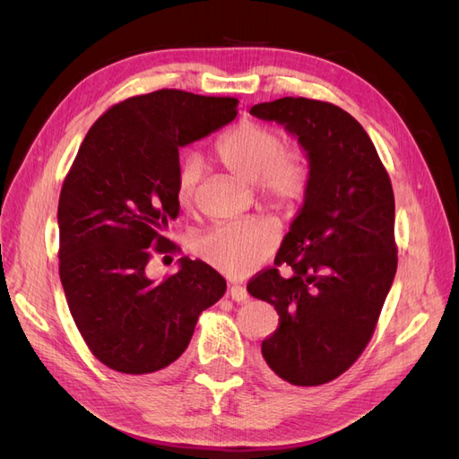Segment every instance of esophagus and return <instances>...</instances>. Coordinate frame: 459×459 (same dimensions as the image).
I'll list each match as a JSON object with an SVG mask.
<instances>
[{"label":"esophagus","instance_id":"obj_1","mask_svg":"<svg viewBox=\"0 0 459 459\" xmlns=\"http://www.w3.org/2000/svg\"><path fill=\"white\" fill-rule=\"evenodd\" d=\"M228 295L235 302H245L248 299V290L243 285H231L230 290H228Z\"/></svg>","mask_w":459,"mask_h":459}]
</instances>
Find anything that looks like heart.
Masks as SVG:
<instances>
[{"mask_svg":"<svg viewBox=\"0 0 459 459\" xmlns=\"http://www.w3.org/2000/svg\"><path fill=\"white\" fill-rule=\"evenodd\" d=\"M216 159L248 184L275 208H295L307 199L312 186V162L300 151H289L287 135L270 124L241 120L214 143ZM201 162L186 155L174 178V197L182 208L195 201ZM277 238L258 221H230L206 231L193 243V253L230 275H247L266 260Z\"/></svg>","mask_w":459,"mask_h":459,"instance_id":"1","label":"heart"}]
</instances>
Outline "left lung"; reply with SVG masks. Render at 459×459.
Listing matches in <instances>:
<instances>
[{"mask_svg":"<svg viewBox=\"0 0 459 459\" xmlns=\"http://www.w3.org/2000/svg\"><path fill=\"white\" fill-rule=\"evenodd\" d=\"M251 115L299 137L312 162V186L275 255L273 268L247 285L277 310L280 325L262 341L277 377L317 386L349 369L377 327L398 266L394 193L368 132L341 107L281 97ZM294 270L281 278L279 266Z\"/></svg>","mask_w":459,"mask_h":459,"instance_id":"obj_1","label":"left lung"}]
</instances>
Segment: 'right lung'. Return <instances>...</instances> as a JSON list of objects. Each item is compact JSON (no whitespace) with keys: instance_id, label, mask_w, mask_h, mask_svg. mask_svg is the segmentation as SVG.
Segmentation results:
<instances>
[{"instance_id":"add662e5","label":"right lung","mask_w":459,"mask_h":459,"mask_svg":"<svg viewBox=\"0 0 459 459\" xmlns=\"http://www.w3.org/2000/svg\"><path fill=\"white\" fill-rule=\"evenodd\" d=\"M235 97L157 90L128 97L95 120L59 197V275L82 339L107 368L149 375L184 354L203 310L226 280L201 260L147 277L155 253L176 247L164 230L178 216L179 147L238 117Z\"/></svg>"}]
</instances>
